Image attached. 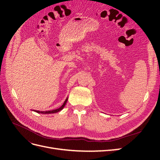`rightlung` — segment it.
<instances>
[{
	"instance_id": "obj_1",
	"label": "right lung",
	"mask_w": 160,
	"mask_h": 160,
	"mask_svg": "<svg viewBox=\"0 0 160 160\" xmlns=\"http://www.w3.org/2000/svg\"><path fill=\"white\" fill-rule=\"evenodd\" d=\"M67 98L66 99V100L65 101V102H64V103L62 104V105L61 106V108H58V109H54V110H51V111H36V112H37V113H43V114H47V113H57V112H59V111H60L61 110H62V109H63V108L65 107V104H66V103H67Z\"/></svg>"
}]
</instances>
